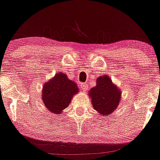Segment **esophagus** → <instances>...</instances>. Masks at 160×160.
I'll return each instance as SVG.
<instances>
[{"instance_id": "esophagus-1", "label": "esophagus", "mask_w": 160, "mask_h": 160, "mask_svg": "<svg viewBox=\"0 0 160 160\" xmlns=\"http://www.w3.org/2000/svg\"><path fill=\"white\" fill-rule=\"evenodd\" d=\"M80 87H81V89H82V90L84 91V92L87 90V85L86 84H84V83H82V84H80Z\"/></svg>"}]
</instances>
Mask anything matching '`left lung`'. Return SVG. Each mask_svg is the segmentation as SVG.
Wrapping results in <instances>:
<instances>
[{"instance_id": "1", "label": "left lung", "mask_w": 160, "mask_h": 160, "mask_svg": "<svg viewBox=\"0 0 160 160\" xmlns=\"http://www.w3.org/2000/svg\"><path fill=\"white\" fill-rule=\"evenodd\" d=\"M88 95L94 109L100 115L113 113L119 106L122 91L108 76H99L96 80V86L90 89Z\"/></svg>"}]
</instances>
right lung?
Wrapping results in <instances>:
<instances>
[{"label":"right lung","instance_id":"1","mask_svg":"<svg viewBox=\"0 0 160 160\" xmlns=\"http://www.w3.org/2000/svg\"><path fill=\"white\" fill-rule=\"evenodd\" d=\"M78 92L75 82L70 80L66 74L58 72L52 79L43 84L41 98L50 112L60 114Z\"/></svg>","mask_w":160,"mask_h":160}]
</instances>
